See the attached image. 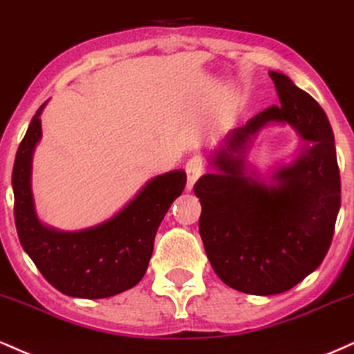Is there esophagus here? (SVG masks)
Instances as JSON below:
<instances>
[{"mask_svg": "<svg viewBox=\"0 0 354 354\" xmlns=\"http://www.w3.org/2000/svg\"><path fill=\"white\" fill-rule=\"evenodd\" d=\"M205 172V162L201 157H194L185 164V174H187V189L192 190L195 182L198 180V177L203 176Z\"/></svg>", "mask_w": 354, "mask_h": 354, "instance_id": "1", "label": "esophagus"}]
</instances>
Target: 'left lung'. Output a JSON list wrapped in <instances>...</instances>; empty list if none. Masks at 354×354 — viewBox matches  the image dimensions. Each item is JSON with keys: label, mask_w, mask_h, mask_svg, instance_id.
<instances>
[{"label": "left lung", "mask_w": 354, "mask_h": 354, "mask_svg": "<svg viewBox=\"0 0 354 354\" xmlns=\"http://www.w3.org/2000/svg\"><path fill=\"white\" fill-rule=\"evenodd\" d=\"M280 106L235 129L212 167L195 182L205 253L223 283L250 295L293 288L319 267L335 234L342 178L335 137L325 111L281 73L270 71ZM272 120L288 122L312 145L265 186L244 174L241 152L250 137Z\"/></svg>", "instance_id": "8db88e82"}]
</instances>
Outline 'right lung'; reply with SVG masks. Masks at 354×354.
Here are the masks:
<instances>
[{
	"mask_svg": "<svg viewBox=\"0 0 354 354\" xmlns=\"http://www.w3.org/2000/svg\"><path fill=\"white\" fill-rule=\"evenodd\" d=\"M36 111L21 140L12 167L15 223L19 242L37 270L68 297L107 298L142 280L153 250V239L169 207L184 190V170L152 178L115 217L81 232H57L43 225L32 209L29 187L32 149L41 137Z\"/></svg>",
	"mask_w": 354,
	"mask_h": 354,
	"instance_id": "1",
	"label": "right lung"
}]
</instances>
